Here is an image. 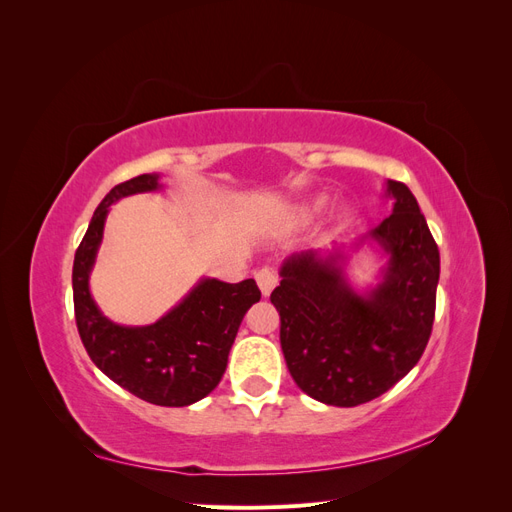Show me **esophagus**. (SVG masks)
Listing matches in <instances>:
<instances>
[{
	"label": "esophagus",
	"mask_w": 512,
	"mask_h": 512,
	"mask_svg": "<svg viewBox=\"0 0 512 512\" xmlns=\"http://www.w3.org/2000/svg\"><path fill=\"white\" fill-rule=\"evenodd\" d=\"M256 282H258V286H260L262 297H269V294L273 292V288L277 286V273H275L273 269H269V267L260 269V271L256 273Z\"/></svg>",
	"instance_id": "34e87169"
}]
</instances>
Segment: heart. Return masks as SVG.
<instances>
[{
    "mask_svg": "<svg viewBox=\"0 0 512 512\" xmlns=\"http://www.w3.org/2000/svg\"><path fill=\"white\" fill-rule=\"evenodd\" d=\"M324 205H327V198H316V200H312V203H307V205H303L301 207V215H314V213H318Z\"/></svg>",
    "mask_w": 512,
    "mask_h": 512,
    "instance_id": "heart-1",
    "label": "heart"
}]
</instances>
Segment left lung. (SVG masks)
Listing matches in <instances>:
<instances>
[{
  "instance_id": "obj_1",
  "label": "left lung",
  "mask_w": 512,
  "mask_h": 512,
  "mask_svg": "<svg viewBox=\"0 0 512 512\" xmlns=\"http://www.w3.org/2000/svg\"><path fill=\"white\" fill-rule=\"evenodd\" d=\"M393 213L365 241L389 258L380 282L356 292L346 280L348 254L301 252L284 260L271 292L292 380L327 406L352 408L380 397L418 363L436 316L440 252L408 185L386 181Z\"/></svg>"
}]
</instances>
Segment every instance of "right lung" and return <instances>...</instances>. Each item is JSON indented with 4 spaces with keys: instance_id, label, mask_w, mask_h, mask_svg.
Segmentation results:
<instances>
[{
    "instance_id": "add662e5",
    "label": "right lung",
    "mask_w": 512,
    "mask_h": 512,
    "mask_svg": "<svg viewBox=\"0 0 512 512\" xmlns=\"http://www.w3.org/2000/svg\"><path fill=\"white\" fill-rule=\"evenodd\" d=\"M160 188V175L151 173L123 181L104 196L74 254V316L89 359L108 378L149 404L181 408L220 384L239 324L260 301V290L254 280L226 284L203 277L147 327H123L100 312L89 292V273L96 265L108 209L119 198Z\"/></svg>"
}]
</instances>
